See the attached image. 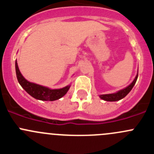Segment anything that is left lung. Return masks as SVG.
Instances as JSON below:
<instances>
[{"instance_id":"obj_1","label":"left lung","mask_w":154,"mask_h":154,"mask_svg":"<svg viewBox=\"0 0 154 154\" xmlns=\"http://www.w3.org/2000/svg\"><path fill=\"white\" fill-rule=\"evenodd\" d=\"M137 78L138 74L136 76V77H135L134 80L131 83V84H130L128 86L126 87V88L117 91V92L113 93V94H100V95H99V97L101 99H103V100H106V101H117V100H121V99L124 98L126 95H127V94L131 91V89L133 88V87L134 86L135 83H136V80H137Z\"/></svg>"}]
</instances>
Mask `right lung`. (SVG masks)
<instances>
[{
	"instance_id": "right-lung-1",
	"label": "right lung",
	"mask_w": 154,
	"mask_h": 154,
	"mask_svg": "<svg viewBox=\"0 0 154 154\" xmlns=\"http://www.w3.org/2000/svg\"><path fill=\"white\" fill-rule=\"evenodd\" d=\"M15 71H16L17 79H18L19 84L29 95L37 100H49V101L58 100L67 93L70 86H71V85H68L64 88H59V89H51L48 87L30 83V82L27 81L21 74L17 61H15Z\"/></svg>"
}]
</instances>
